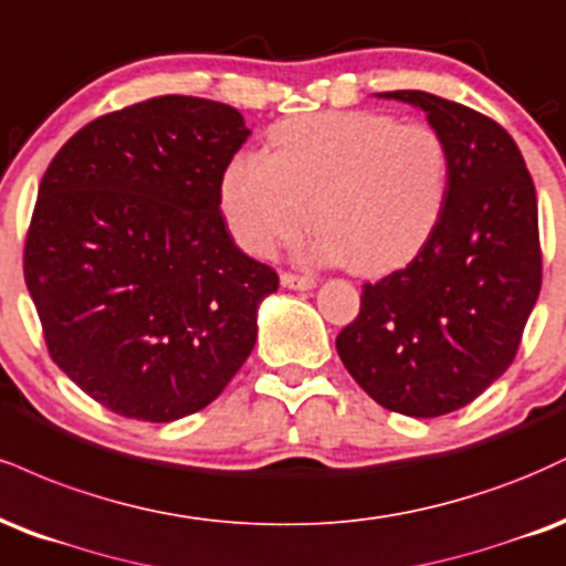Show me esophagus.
Instances as JSON below:
<instances>
[{
    "label": "esophagus",
    "mask_w": 566,
    "mask_h": 566,
    "mask_svg": "<svg viewBox=\"0 0 566 566\" xmlns=\"http://www.w3.org/2000/svg\"><path fill=\"white\" fill-rule=\"evenodd\" d=\"M281 285H283V289H291V291H310V289H315L317 281H315V277H307V275H294V272H283Z\"/></svg>",
    "instance_id": "esophagus-1"
}]
</instances>
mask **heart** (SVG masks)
Returning <instances> with one entry per match:
<instances>
[{
    "label": "heart",
    "instance_id": "1",
    "mask_svg": "<svg viewBox=\"0 0 566 566\" xmlns=\"http://www.w3.org/2000/svg\"><path fill=\"white\" fill-rule=\"evenodd\" d=\"M450 156L427 124L376 111H336L275 126L270 153H238L219 185L241 249L270 256L312 224L307 254L347 262L360 275L400 270L440 224Z\"/></svg>",
    "mask_w": 566,
    "mask_h": 566
}]
</instances>
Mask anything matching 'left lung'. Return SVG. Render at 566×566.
Returning <instances> with one entry per match:
<instances>
[{"instance_id":"left-lung-1","label":"left lung","mask_w":566,"mask_h":566,"mask_svg":"<svg viewBox=\"0 0 566 566\" xmlns=\"http://www.w3.org/2000/svg\"><path fill=\"white\" fill-rule=\"evenodd\" d=\"M378 97L427 113L448 145L450 188L413 262L363 285L360 315L336 349L378 405L437 418L476 400L514 363L541 294L537 196L493 118L418 90Z\"/></svg>"}]
</instances>
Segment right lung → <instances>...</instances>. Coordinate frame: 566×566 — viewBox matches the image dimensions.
Masks as SVG:
<instances>
[{"label": "right lung", "instance_id": "right-lung-1", "mask_svg": "<svg viewBox=\"0 0 566 566\" xmlns=\"http://www.w3.org/2000/svg\"><path fill=\"white\" fill-rule=\"evenodd\" d=\"M249 135L230 105L164 95L86 124L44 171L25 285L52 360L113 413H196L254 349L277 272L232 243L219 211Z\"/></svg>", "mask_w": 566, "mask_h": 566}]
</instances>
